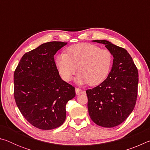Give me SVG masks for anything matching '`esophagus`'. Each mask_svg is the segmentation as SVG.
<instances>
[{"mask_svg": "<svg viewBox=\"0 0 150 150\" xmlns=\"http://www.w3.org/2000/svg\"><path fill=\"white\" fill-rule=\"evenodd\" d=\"M75 93H76V94H77V95H79L80 94L84 93V91H83L82 89H81V88H75Z\"/></svg>", "mask_w": 150, "mask_h": 150, "instance_id": "34e87169", "label": "esophagus"}]
</instances>
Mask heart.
Wrapping results in <instances>:
<instances>
[{
  "label": "heart",
  "mask_w": 150,
  "mask_h": 150,
  "mask_svg": "<svg viewBox=\"0 0 150 150\" xmlns=\"http://www.w3.org/2000/svg\"><path fill=\"white\" fill-rule=\"evenodd\" d=\"M112 62L110 50L86 43L71 45L66 54H58L55 58V65L63 81H69L78 69L75 82L91 86L99 85L107 79Z\"/></svg>",
  "instance_id": "1"
}]
</instances>
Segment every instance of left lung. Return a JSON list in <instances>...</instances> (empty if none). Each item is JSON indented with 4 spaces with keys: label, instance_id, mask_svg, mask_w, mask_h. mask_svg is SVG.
Listing matches in <instances>:
<instances>
[{
    "label": "left lung",
    "instance_id": "1",
    "mask_svg": "<svg viewBox=\"0 0 150 150\" xmlns=\"http://www.w3.org/2000/svg\"><path fill=\"white\" fill-rule=\"evenodd\" d=\"M93 42L105 44L114 59L107 79L86 91L88 114L97 125L112 128L122 123L134 110L138 95V69L125 49L107 40Z\"/></svg>",
    "mask_w": 150,
    "mask_h": 150
}]
</instances>
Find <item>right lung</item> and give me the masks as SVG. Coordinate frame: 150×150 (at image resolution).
Segmentation results:
<instances>
[{
  "label": "right lung",
  "mask_w": 150,
  "mask_h": 150,
  "mask_svg": "<svg viewBox=\"0 0 150 150\" xmlns=\"http://www.w3.org/2000/svg\"><path fill=\"white\" fill-rule=\"evenodd\" d=\"M67 43L50 42L25 54L14 74V99L28 122L41 130L59 127L75 88L62 79L54 55Z\"/></svg>",
  "instance_id": "add662e5"
}]
</instances>
